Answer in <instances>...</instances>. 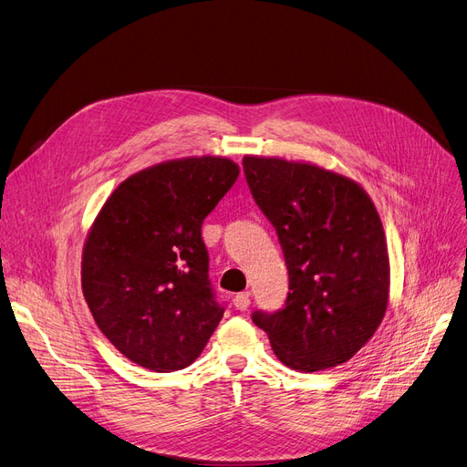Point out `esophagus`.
Instances as JSON below:
<instances>
[{
	"instance_id": "1",
	"label": "esophagus",
	"mask_w": 467,
	"mask_h": 467,
	"mask_svg": "<svg viewBox=\"0 0 467 467\" xmlns=\"http://www.w3.org/2000/svg\"><path fill=\"white\" fill-rule=\"evenodd\" d=\"M250 297H252V293H250V291H242V293H238V296H234V299H233L234 308H236V310H246V308L250 306Z\"/></svg>"
}]
</instances>
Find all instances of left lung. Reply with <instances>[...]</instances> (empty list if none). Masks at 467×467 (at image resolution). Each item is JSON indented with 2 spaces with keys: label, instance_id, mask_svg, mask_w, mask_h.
<instances>
[{
  "label": "left lung",
  "instance_id": "1",
  "mask_svg": "<svg viewBox=\"0 0 467 467\" xmlns=\"http://www.w3.org/2000/svg\"><path fill=\"white\" fill-rule=\"evenodd\" d=\"M242 164L289 275L285 306L254 312L255 326L296 371L348 361L375 335L389 303L388 244L371 196L312 162L246 155Z\"/></svg>",
  "mask_w": 467,
  "mask_h": 467
}]
</instances>
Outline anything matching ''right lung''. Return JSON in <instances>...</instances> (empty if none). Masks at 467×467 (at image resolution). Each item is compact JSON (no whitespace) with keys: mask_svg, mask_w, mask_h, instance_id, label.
I'll list each match as a JSON object with an SVG mask.
<instances>
[{"mask_svg":"<svg viewBox=\"0 0 467 467\" xmlns=\"http://www.w3.org/2000/svg\"><path fill=\"white\" fill-rule=\"evenodd\" d=\"M227 157H185L119 183L87 233L81 287L96 326L130 361L180 371L223 317L208 282L204 217L234 185Z\"/></svg>","mask_w":467,"mask_h":467,"instance_id":"1","label":"right lung"}]
</instances>
